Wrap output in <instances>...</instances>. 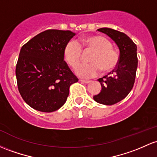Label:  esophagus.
<instances>
[{
  "mask_svg": "<svg viewBox=\"0 0 157 157\" xmlns=\"http://www.w3.org/2000/svg\"><path fill=\"white\" fill-rule=\"evenodd\" d=\"M80 81L81 82H83V83H89V82H90L89 80H80Z\"/></svg>",
  "mask_w": 157,
  "mask_h": 157,
  "instance_id": "esophagus-1",
  "label": "esophagus"
}]
</instances>
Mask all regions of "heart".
<instances>
[{
    "label": "heart",
    "instance_id": "b5f03b06",
    "mask_svg": "<svg viewBox=\"0 0 157 157\" xmlns=\"http://www.w3.org/2000/svg\"><path fill=\"white\" fill-rule=\"evenodd\" d=\"M84 51H92L90 64L80 65L76 68L75 73L81 77L89 78L96 76L100 69L110 72L116 68L119 62V53L113 48L111 41L101 36H92L84 38L82 41ZM82 48L78 42L69 41L63 50L64 59L71 68H76L81 61Z\"/></svg>",
    "mask_w": 157,
    "mask_h": 157
}]
</instances>
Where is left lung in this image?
I'll return each mask as SVG.
<instances>
[{"mask_svg": "<svg viewBox=\"0 0 157 157\" xmlns=\"http://www.w3.org/2000/svg\"><path fill=\"white\" fill-rule=\"evenodd\" d=\"M98 30L114 41L119 48L120 55L116 68L108 75L98 80L102 89L93 98L99 104L113 105L126 98L133 87L138 66L137 47L124 33L107 27Z\"/></svg>", "mask_w": 157, "mask_h": 157, "instance_id": "1", "label": "left lung"}]
</instances>
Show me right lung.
I'll list each match as a JSON object with an SVG mask.
<instances>
[{
  "label": "right lung",
  "mask_w": 157,
  "mask_h": 157,
  "mask_svg": "<svg viewBox=\"0 0 157 157\" xmlns=\"http://www.w3.org/2000/svg\"><path fill=\"white\" fill-rule=\"evenodd\" d=\"M70 30H48L22 46L15 69L18 91L30 107L51 113L64 105L71 84L78 81L64 60Z\"/></svg>",
  "instance_id": "add662e5"
}]
</instances>
